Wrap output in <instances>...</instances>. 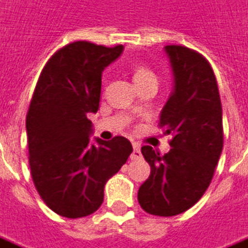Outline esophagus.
<instances>
[{"label": "esophagus", "instance_id": "esophagus-1", "mask_svg": "<svg viewBox=\"0 0 248 248\" xmlns=\"http://www.w3.org/2000/svg\"><path fill=\"white\" fill-rule=\"evenodd\" d=\"M140 156H141L140 144L134 143V151H132V155H131V159H139Z\"/></svg>", "mask_w": 248, "mask_h": 248}]
</instances>
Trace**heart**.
<instances>
[{"mask_svg":"<svg viewBox=\"0 0 248 248\" xmlns=\"http://www.w3.org/2000/svg\"><path fill=\"white\" fill-rule=\"evenodd\" d=\"M129 73L132 75V79L138 85L144 83V82L150 81V79H156V75L150 67H147L144 63L135 61L129 64Z\"/></svg>","mask_w":248,"mask_h":248,"instance_id":"1","label":"heart"}]
</instances>
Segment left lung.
<instances>
[{
    "label": "left lung",
    "instance_id": "left-lung-1",
    "mask_svg": "<svg viewBox=\"0 0 248 248\" xmlns=\"http://www.w3.org/2000/svg\"><path fill=\"white\" fill-rule=\"evenodd\" d=\"M173 67L174 90L160 113L163 134L173 135L170 151L160 155L141 147L151 166L139 187L140 206L154 216H175L192 208L211 184L223 150V110L209 62L194 49L166 46Z\"/></svg>",
    "mask_w": 248,
    "mask_h": 248
}]
</instances>
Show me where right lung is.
Instances as JSON below:
<instances>
[{
    "label": "right lung",
    "instance_id": "1",
    "mask_svg": "<svg viewBox=\"0 0 248 248\" xmlns=\"http://www.w3.org/2000/svg\"><path fill=\"white\" fill-rule=\"evenodd\" d=\"M124 47L73 42L46 63L27 113L31 175L51 211L78 218L104 201L108 179L127 162L131 141L123 136L92 144L89 113L100 107L101 75Z\"/></svg>",
    "mask_w": 248,
    "mask_h": 248
}]
</instances>
